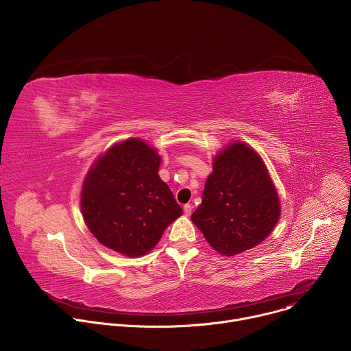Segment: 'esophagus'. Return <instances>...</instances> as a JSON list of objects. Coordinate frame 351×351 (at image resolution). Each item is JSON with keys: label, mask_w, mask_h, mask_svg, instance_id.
Returning <instances> with one entry per match:
<instances>
[{"label": "esophagus", "mask_w": 351, "mask_h": 351, "mask_svg": "<svg viewBox=\"0 0 351 351\" xmlns=\"http://www.w3.org/2000/svg\"><path fill=\"white\" fill-rule=\"evenodd\" d=\"M183 211H184V215L189 217L191 214V211H193V207L190 204H186V206H183Z\"/></svg>", "instance_id": "1"}]
</instances>
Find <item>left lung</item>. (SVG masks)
<instances>
[{
  "label": "left lung",
  "mask_w": 351,
  "mask_h": 351,
  "mask_svg": "<svg viewBox=\"0 0 351 351\" xmlns=\"http://www.w3.org/2000/svg\"><path fill=\"white\" fill-rule=\"evenodd\" d=\"M279 217V197L261 157L245 143H229L215 156L193 223L215 252L232 257L264 241Z\"/></svg>",
  "instance_id": "obj_1"
}]
</instances>
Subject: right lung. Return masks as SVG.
Wrapping results in <instances>:
<instances>
[{
  "instance_id": "obj_1",
  "label": "right lung",
  "mask_w": 351,
  "mask_h": 351,
  "mask_svg": "<svg viewBox=\"0 0 351 351\" xmlns=\"http://www.w3.org/2000/svg\"><path fill=\"white\" fill-rule=\"evenodd\" d=\"M161 157L141 138L112 145L88 171L82 189L84 222L103 245L140 257L153 250L183 211L158 175Z\"/></svg>"
}]
</instances>
